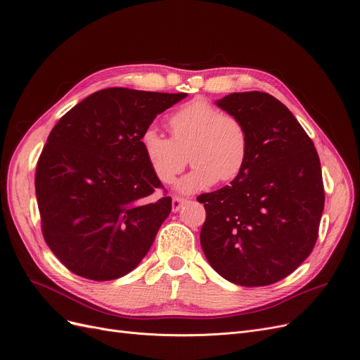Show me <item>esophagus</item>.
Segmentation results:
<instances>
[{"mask_svg": "<svg viewBox=\"0 0 360 360\" xmlns=\"http://www.w3.org/2000/svg\"><path fill=\"white\" fill-rule=\"evenodd\" d=\"M185 202H186L185 198H182V197H174V198H172V210H174V212H178Z\"/></svg>", "mask_w": 360, "mask_h": 360, "instance_id": "34e87169", "label": "esophagus"}]
</instances>
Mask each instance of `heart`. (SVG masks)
I'll return each mask as SVG.
<instances>
[{
  "label": "heart",
  "instance_id": "b5f03b06",
  "mask_svg": "<svg viewBox=\"0 0 360 360\" xmlns=\"http://www.w3.org/2000/svg\"><path fill=\"white\" fill-rule=\"evenodd\" d=\"M167 125L170 137L148 125L139 140L151 172L160 182H172L185 169L188 158L194 166L178 182L182 193L207 190L216 181L232 182L247 166V127L238 117L220 112L209 101L197 98L186 102L169 117Z\"/></svg>",
  "mask_w": 360,
  "mask_h": 360
}]
</instances>
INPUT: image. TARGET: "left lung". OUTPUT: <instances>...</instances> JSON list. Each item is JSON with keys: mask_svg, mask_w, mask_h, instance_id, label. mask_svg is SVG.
Here are the masks:
<instances>
[{"mask_svg": "<svg viewBox=\"0 0 360 360\" xmlns=\"http://www.w3.org/2000/svg\"><path fill=\"white\" fill-rule=\"evenodd\" d=\"M248 129L242 174L197 197L205 221L200 242L210 266L235 285L269 286L312 252L324 210V184L312 140L293 113L264 91L216 102Z\"/></svg>", "mask_w": 360, "mask_h": 360, "instance_id": "obj_1", "label": "left lung"}]
</instances>
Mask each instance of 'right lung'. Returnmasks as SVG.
I'll use <instances>...</instances> for the list:
<instances>
[{"label": "right lung", "instance_id": "right-lung-1", "mask_svg": "<svg viewBox=\"0 0 360 360\" xmlns=\"http://www.w3.org/2000/svg\"><path fill=\"white\" fill-rule=\"evenodd\" d=\"M186 93L103 89L52 128L34 190L45 242L80 277L106 281L134 270L172 210L140 147L153 120ZM166 193V190H165Z\"/></svg>", "mask_w": 360, "mask_h": 360}]
</instances>
